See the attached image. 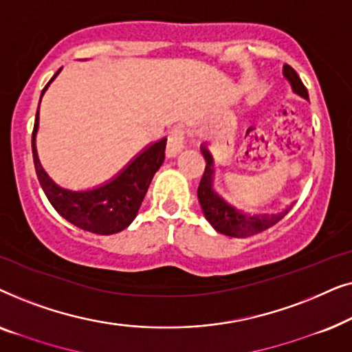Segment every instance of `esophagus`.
Listing matches in <instances>:
<instances>
[{"label":"esophagus","mask_w":352,"mask_h":352,"mask_svg":"<svg viewBox=\"0 0 352 352\" xmlns=\"http://www.w3.org/2000/svg\"><path fill=\"white\" fill-rule=\"evenodd\" d=\"M184 139H186V131L179 126L173 128L171 131L168 133V142H166L168 157H175L182 151V147H184Z\"/></svg>","instance_id":"34e87169"}]
</instances>
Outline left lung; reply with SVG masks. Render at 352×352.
<instances>
[{"mask_svg":"<svg viewBox=\"0 0 352 352\" xmlns=\"http://www.w3.org/2000/svg\"><path fill=\"white\" fill-rule=\"evenodd\" d=\"M283 75L287 76V80L292 83V88L295 93H298L302 98L309 99L306 86L302 85L300 75L296 74V70L288 64L283 65ZM201 153L205 155L206 166L201 176L199 189H197V197H199L201 211H204L205 218L208 219V223L218 230L219 234L229 235V237L235 239H245L252 237L254 234L263 232L269 228H272L274 224H277L283 216H285L290 210L282 211L277 214H256L250 216L243 214L242 211H239L234 206L221 199V197L213 190V157L210 155V152L205 147H201Z\"/></svg>","mask_w":352,"mask_h":352,"instance_id":"1","label":"left lung"}]
</instances>
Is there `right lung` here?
I'll return each instance as SVG.
<instances>
[{
  "instance_id": "right-lung-1",
  "label": "right lung",
  "mask_w": 352,
  "mask_h": 352,
  "mask_svg": "<svg viewBox=\"0 0 352 352\" xmlns=\"http://www.w3.org/2000/svg\"><path fill=\"white\" fill-rule=\"evenodd\" d=\"M60 69L56 72L59 74ZM56 75L47 81L43 88L41 96L45 94L47 86ZM41 102V98H40ZM38 131V110L35 117V126L32 133V152L35 171L40 181V186L54 206V210L62 218H65L76 228L88 230V232L99 235L117 234L120 230L126 229L133 219L136 218L139 206H141L144 197L147 194L152 177L162 166L165 158L166 139H162L151 147H147L141 155H138L120 175L107 184L98 187L93 190L72 192L56 186L50 179V176L43 171L38 162L35 138Z\"/></svg>"
}]
</instances>
